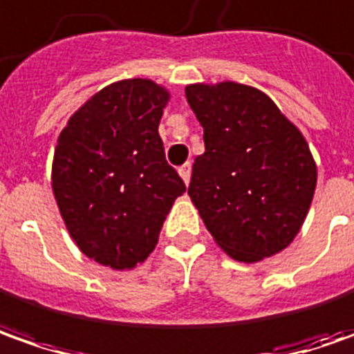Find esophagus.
Instances as JSON below:
<instances>
[{
    "label": "esophagus",
    "instance_id": "esophagus-1",
    "mask_svg": "<svg viewBox=\"0 0 354 354\" xmlns=\"http://www.w3.org/2000/svg\"><path fill=\"white\" fill-rule=\"evenodd\" d=\"M178 172H180V176H182V180L186 182V184H189V178H192V165L189 162H186V165H182L180 168H178Z\"/></svg>",
    "mask_w": 354,
    "mask_h": 354
}]
</instances>
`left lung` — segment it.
Listing matches in <instances>:
<instances>
[{"instance_id":"obj_1","label":"left lung","mask_w":354,"mask_h":354,"mask_svg":"<svg viewBox=\"0 0 354 354\" xmlns=\"http://www.w3.org/2000/svg\"><path fill=\"white\" fill-rule=\"evenodd\" d=\"M186 100L205 142L192 166L188 194L215 243L241 262L286 249L317 182L304 135L250 86L192 84Z\"/></svg>"}]
</instances>
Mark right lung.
I'll return each mask as SVG.
<instances>
[{"label":"right lung","instance_id":"1","mask_svg":"<svg viewBox=\"0 0 354 354\" xmlns=\"http://www.w3.org/2000/svg\"><path fill=\"white\" fill-rule=\"evenodd\" d=\"M170 93L151 80H121L70 117L55 149L53 192L80 250L129 270L156 247L186 184L166 162L158 123Z\"/></svg>","mask_w":354,"mask_h":354}]
</instances>
